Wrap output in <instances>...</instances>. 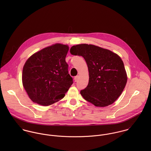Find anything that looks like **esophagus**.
I'll use <instances>...</instances> for the list:
<instances>
[{"instance_id":"esophagus-1","label":"esophagus","mask_w":151,"mask_h":151,"mask_svg":"<svg viewBox=\"0 0 151 151\" xmlns=\"http://www.w3.org/2000/svg\"><path fill=\"white\" fill-rule=\"evenodd\" d=\"M78 79H79V76H77L74 77V80H75L76 82H77L78 80Z\"/></svg>"}]
</instances>
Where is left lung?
<instances>
[{
	"label": "left lung",
	"instance_id": "obj_1",
	"mask_svg": "<svg viewBox=\"0 0 151 151\" xmlns=\"http://www.w3.org/2000/svg\"><path fill=\"white\" fill-rule=\"evenodd\" d=\"M73 55L83 56L88 65L89 82L80 91L86 101L98 107L113 104L120 96L127 77L120 57L113 52L88 44L73 46Z\"/></svg>",
	"mask_w": 151,
	"mask_h": 151
}]
</instances>
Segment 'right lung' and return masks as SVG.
<instances>
[{"label":"right lung","instance_id":"add662e5","mask_svg":"<svg viewBox=\"0 0 151 151\" xmlns=\"http://www.w3.org/2000/svg\"><path fill=\"white\" fill-rule=\"evenodd\" d=\"M68 49L67 45L56 43L34 53L26 61L22 81L32 102L49 106L64 98L73 83L65 59Z\"/></svg>","mask_w":151,"mask_h":151}]
</instances>
